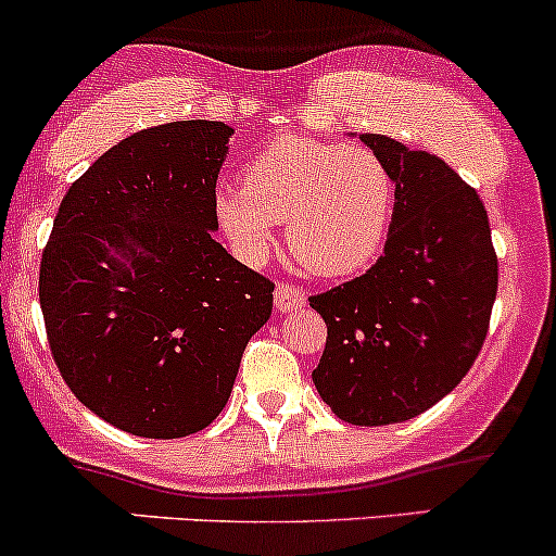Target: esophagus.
Here are the masks:
<instances>
[{"label": "esophagus", "mask_w": 556, "mask_h": 556, "mask_svg": "<svg viewBox=\"0 0 556 556\" xmlns=\"http://www.w3.org/2000/svg\"><path fill=\"white\" fill-rule=\"evenodd\" d=\"M273 302H276V309L280 312H296L307 304V296H304L302 289L289 283H278L276 291H273Z\"/></svg>", "instance_id": "34e87169"}]
</instances>
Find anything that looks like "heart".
Masks as SVG:
<instances>
[{"mask_svg":"<svg viewBox=\"0 0 556 556\" xmlns=\"http://www.w3.org/2000/svg\"><path fill=\"white\" fill-rule=\"evenodd\" d=\"M396 186L389 167L359 147L280 136L247 165L244 186L217 191L223 230L249 265H260L286 220L294 257L317 276L365 270L386 244Z\"/></svg>","mask_w":556,"mask_h":556,"instance_id":"obj_1","label":"heart"}]
</instances>
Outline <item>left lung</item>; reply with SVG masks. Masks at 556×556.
<instances>
[{"label":"left lung","mask_w":556,"mask_h":556,"mask_svg":"<svg viewBox=\"0 0 556 556\" xmlns=\"http://www.w3.org/2000/svg\"><path fill=\"white\" fill-rule=\"evenodd\" d=\"M396 186L383 254L309 307L328 326L317 394L352 426L413 420L476 362L498 286L489 215L444 160L362 134Z\"/></svg>","instance_id":"left-lung-1"}]
</instances>
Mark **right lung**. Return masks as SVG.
<instances>
[{
	"label": "right lung",
	"instance_id": "right-lung-1",
	"mask_svg": "<svg viewBox=\"0 0 556 556\" xmlns=\"http://www.w3.org/2000/svg\"><path fill=\"white\" fill-rule=\"evenodd\" d=\"M233 128L128 136L62 199L41 254L54 365L80 404L141 439H184L226 407L276 286L212 239Z\"/></svg>",
	"mask_w": 556,
	"mask_h": 556
}]
</instances>
